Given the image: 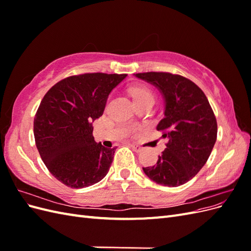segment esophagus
I'll list each match as a JSON object with an SVG mask.
<instances>
[{
  "label": "esophagus",
  "mask_w": 251,
  "mask_h": 251,
  "mask_svg": "<svg viewBox=\"0 0 251 251\" xmlns=\"http://www.w3.org/2000/svg\"><path fill=\"white\" fill-rule=\"evenodd\" d=\"M132 149L135 151H137V153H139V151H141V150H142V148L140 147V146H137V144H132Z\"/></svg>",
  "instance_id": "34e87169"
}]
</instances>
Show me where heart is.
<instances>
[{
	"label": "heart",
	"instance_id": "b5f03b06",
	"mask_svg": "<svg viewBox=\"0 0 251 251\" xmlns=\"http://www.w3.org/2000/svg\"><path fill=\"white\" fill-rule=\"evenodd\" d=\"M130 93L137 105L150 100L154 101L155 100L154 93L151 92V90L144 86H133L130 88Z\"/></svg>",
	"mask_w": 251,
	"mask_h": 251
}]
</instances>
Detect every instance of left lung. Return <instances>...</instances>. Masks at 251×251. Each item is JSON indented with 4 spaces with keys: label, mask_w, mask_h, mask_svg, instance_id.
<instances>
[{
    "label": "left lung",
    "mask_w": 251,
    "mask_h": 251,
    "mask_svg": "<svg viewBox=\"0 0 251 251\" xmlns=\"http://www.w3.org/2000/svg\"><path fill=\"white\" fill-rule=\"evenodd\" d=\"M135 76L162 94L164 117L157 130L169 139L157 163L142 170L157 184L180 186L194 178L207 161L217 140L215 114L203 91L181 75L147 72Z\"/></svg>",
    "instance_id": "left-lung-1"
}]
</instances>
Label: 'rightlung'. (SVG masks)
Wrapping results in <instances>:
<instances>
[{
    "label": "right lung",
    "mask_w": 251,
    "mask_h": 251,
    "mask_svg": "<svg viewBox=\"0 0 251 251\" xmlns=\"http://www.w3.org/2000/svg\"><path fill=\"white\" fill-rule=\"evenodd\" d=\"M126 74L86 73L55 83L34 117L36 148L49 172L71 188H83L108 174L116 148H104L93 137L112 90Z\"/></svg>",
    "instance_id": "obj_1"
}]
</instances>
